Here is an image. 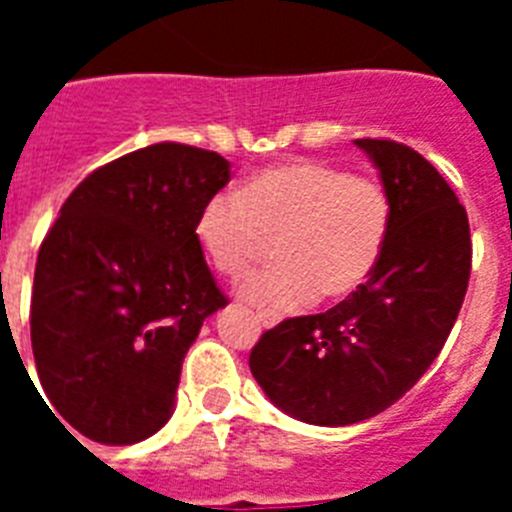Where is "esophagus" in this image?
<instances>
[{"label":"esophagus","instance_id":"34e87169","mask_svg":"<svg viewBox=\"0 0 512 512\" xmlns=\"http://www.w3.org/2000/svg\"><path fill=\"white\" fill-rule=\"evenodd\" d=\"M256 318H259V323L266 325V328H271V325L277 323V318H271V315H266V312H259Z\"/></svg>","mask_w":512,"mask_h":512}]
</instances>
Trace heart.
Wrapping results in <instances>:
<instances>
[{"label":"heart","mask_w":512,"mask_h":512,"mask_svg":"<svg viewBox=\"0 0 512 512\" xmlns=\"http://www.w3.org/2000/svg\"><path fill=\"white\" fill-rule=\"evenodd\" d=\"M390 223V194L379 182L295 161L253 174L241 192L212 194L194 238L207 264L228 279H241L277 241L282 264L253 274L241 295L269 312H297L320 295L343 300L364 287Z\"/></svg>","instance_id":"1"}]
</instances>
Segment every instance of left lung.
<instances>
[{
  "mask_svg": "<svg viewBox=\"0 0 512 512\" xmlns=\"http://www.w3.org/2000/svg\"><path fill=\"white\" fill-rule=\"evenodd\" d=\"M390 194L392 223L372 277L320 315L287 318L251 348V374L277 408L351 425L395 405L449 338L472 271L469 217L418 151L361 138Z\"/></svg>",
  "mask_w": 512,
  "mask_h": 512,
  "instance_id": "left-lung-1",
  "label": "left lung"
}]
</instances>
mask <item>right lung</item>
Listing matches in <instances>:
<instances>
[{
    "label": "right lung",
    "mask_w": 512,
    "mask_h": 512,
    "mask_svg": "<svg viewBox=\"0 0 512 512\" xmlns=\"http://www.w3.org/2000/svg\"><path fill=\"white\" fill-rule=\"evenodd\" d=\"M228 182L220 153L153 143L92 171L45 235L35 366L53 410L89 441L138 443L174 413L184 356L228 305L194 238L202 205Z\"/></svg>",
    "instance_id": "right-lung-1"
}]
</instances>
